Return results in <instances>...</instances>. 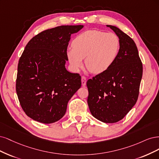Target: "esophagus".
I'll return each instance as SVG.
<instances>
[{
  "label": "esophagus",
  "instance_id": "1",
  "mask_svg": "<svg viewBox=\"0 0 159 159\" xmlns=\"http://www.w3.org/2000/svg\"><path fill=\"white\" fill-rule=\"evenodd\" d=\"M81 83H82V85H83V86H84L86 85V79L85 76H83L81 77Z\"/></svg>",
  "mask_w": 159,
  "mask_h": 159
}]
</instances>
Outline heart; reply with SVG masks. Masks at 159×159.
I'll list each match as a JSON object with an SVG mask.
<instances>
[{"instance_id": "1", "label": "heart", "mask_w": 159, "mask_h": 159, "mask_svg": "<svg viewBox=\"0 0 159 159\" xmlns=\"http://www.w3.org/2000/svg\"><path fill=\"white\" fill-rule=\"evenodd\" d=\"M73 48L66 50V57L75 70L83 66L93 73H101L114 64L120 53V42L114 33L88 30L78 35L72 42Z\"/></svg>"}]
</instances>
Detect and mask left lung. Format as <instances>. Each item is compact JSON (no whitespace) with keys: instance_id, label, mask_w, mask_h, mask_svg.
Returning a JSON list of instances; mask_svg holds the SVG:
<instances>
[{"instance_id":"obj_1","label":"left lung","mask_w":159,"mask_h":159,"mask_svg":"<svg viewBox=\"0 0 159 159\" xmlns=\"http://www.w3.org/2000/svg\"><path fill=\"white\" fill-rule=\"evenodd\" d=\"M106 26L119 38L120 53L108 69L87 81V102L95 118L111 124L124 118L135 104L143 75V65L134 41L114 25Z\"/></svg>"}]
</instances>
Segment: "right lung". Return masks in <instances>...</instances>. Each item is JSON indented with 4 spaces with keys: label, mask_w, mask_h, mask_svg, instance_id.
<instances>
[{
    "label": "right lung",
    "mask_w": 159,
    "mask_h": 159,
    "mask_svg": "<svg viewBox=\"0 0 159 159\" xmlns=\"http://www.w3.org/2000/svg\"><path fill=\"white\" fill-rule=\"evenodd\" d=\"M83 25H60L30 39L20 58L16 84L23 110L32 120L52 124L65 114L67 104L81 86V77L66 69L70 35Z\"/></svg>",
    "instance_id": "add662e5"
}]
</instances>
